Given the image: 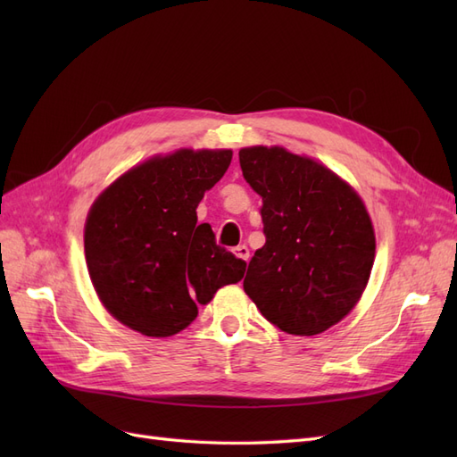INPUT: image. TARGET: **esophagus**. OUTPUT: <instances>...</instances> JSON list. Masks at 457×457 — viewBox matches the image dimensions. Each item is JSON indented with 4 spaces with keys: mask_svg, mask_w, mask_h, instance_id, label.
<instances>
[{
    "mask_svg": "<svg viewBox=\"0 0 457 457\" xmlns=\"http://www.w3.org/2000/svg\"><path fill=\"white\" fill-rule=\"evenodd\" d=\"M234 255L242 261H247L250 259V250H247V245H238V247H234Z\"/></svg>",
    "mask_w": 457,
    "mask_h": 457,
    "instance_id": "esophagus-1",
    "label": "esophagus"
}]
</instances>
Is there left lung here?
Segmentation results:
<instances>
[{
  "label": "left lung",
  "mask_w": 457,
  "mask_h": 457,
  "mask_svg": "<svg viewBox=\"0 0 457 457\" xmlns=\"http://www.w3.org/2000/svg\"><path fill=\"white\" fill-rule=\"evenodd\" d=\"M238 156L262 198L267 238L247 265L244 292L286 334H322L368 284L376 237L366 205L334 171L282 146L242 148Z\"/></svg>",
  "instance_id": "left-lung-1"
}]
</instances>
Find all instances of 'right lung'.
Masks as SVG:
<instances>
[{"mask_svg":"<svg viewBox=\"0 0 457 457\" xmlns=\"http://www.w3.org/2000/svg\"><path fill=\"white\" fill-rule=\"evenodd\" d=\"M232 150L183 148L123 173L95 200L86 261L95 292L116 320L148 337H170L198 316V303L242 280L245 261L217 245L196 207Z\"/></svg>","mask_w":457,"mask_h":457,"instance_id":"obj_1","label":"right lung"}]
</instances>
